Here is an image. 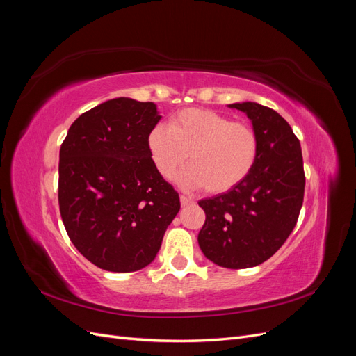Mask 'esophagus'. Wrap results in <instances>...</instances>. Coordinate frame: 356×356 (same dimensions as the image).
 <instances>
[{"mask_svg": "<svg viewBox=\"0 0 356 356\" xmlns=\"http://www.w3.org/2000/svg\"><path fill=\"white\" fill-rule=\"evenodd\" d=\"M179 200H181V204H182V207H188V204L195 203V202H193L191 199H188L187 196H181V197H179Z\"/></svg>", "mask_w": 356, "mask_h": 356, "instance_id": "esophagus-1", "label": "esophagus"}]
</instances>
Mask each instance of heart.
Instances as JSON below:
<instances>
[{"instance_id":"b5f03b06","label":"heart","mask_w":356,"mask_h":356,"mask_svg":"<svg viewBox=\"0 0 356 356\" xmlns=\"http://www.w3.org/2000/svg\"><path fill=\"white\" fill-rule=\"evenodd\" d=\"M147 145L161 177H174L188 157L191 168L181 177V184L203 186L212 195L238 187L251 174L258 156V138L250 124L204 108L172 115L168 129H152Z\"/></svg>"}]
</instances>
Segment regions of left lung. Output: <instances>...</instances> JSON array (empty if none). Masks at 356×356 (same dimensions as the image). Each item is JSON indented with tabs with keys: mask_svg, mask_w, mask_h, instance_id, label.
Segmentation results:
<instances>
[{
	"mask_svg": "<svg viewBox=\"0 0 356 356\" xmlns=\"http://www.w3.org/2000/svg\"><path fill=\"white\" fill-rule=\"evenodd\" d=\"M229 106L252 122L258 156L238 187L199 202L207 220L197 241L212 263L248 268L268 260L294 230L306 178L300 141L281 114L257 102Z\"/></svg>",
	"mask_w": 356,
	"mask_h": 356,
	"instance_id": "left-lung-1",
	"label": "left lung"
}]
</instances>
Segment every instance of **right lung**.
Segmentation results:
<instances>
[{"instance_id": "add662e5", "label": "right lung", "mask_w": 356, "mask_h": 356, "mask_svg": "<svg viewBox=\"0 0 356 356\" xmlns=\"http://www.w3.org/2000/svg\"><path fill=\"white\" fill-rule=\"evenodd\" d=\"M161 115L154 102L115 98L83 113L59 152V209L71 242L108 272L152 263L179 196L147 145Z\"/></svg>"}]
</instances>
